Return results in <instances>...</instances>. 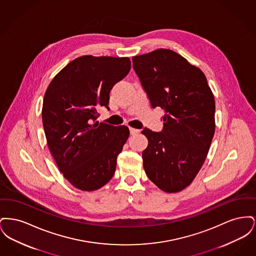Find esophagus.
I'll list each match as a JSON object with an SVG mask.
<instances>
[{
  "instance_id": "obj_1",
  "label": "esophagus",
  "mask_w": 256,
  "mask_h": 256,
  "mask_svg": "<svg viewBox=\"0 0 256 256\" xmlns=\"http://www.w3.org/2000/svg\"><path fill=\"white\" fill-rule=\"evenodd\" d=\"M130 132L132 135H135V134L140 132L139 130H136V128H130Z\"/></svg>"
}]
</instances>
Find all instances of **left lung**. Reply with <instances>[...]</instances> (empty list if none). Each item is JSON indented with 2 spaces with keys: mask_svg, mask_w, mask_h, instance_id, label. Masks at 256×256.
Returning <instances> with one entry per match:
<instances>
[{
  "mask_svg": "<svg viewBox=\"0 0 256 256\" xmlns=\"http://www.w3.org/2000/svg\"><path fill=\"white\" fill-rule=\"evenodd\" d=\"M134 71L152 108H161L164 128H145L142 152L148 178L159 189L176 193L202 167L215 134V100L206 76L178 52L158 49L132 58Z\"/></svg>",
  "mask_w": 256,
  "mask_h": 256,
  "instance_id": "obj_1",
  "label": "left lung"
}]
</instances>
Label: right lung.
I'll list each match as a JSON object with an SVG mask.
<instances>
[{
	"instance_id": "obj_1",
	"label": "right lung",
	"mask_w": 256,
	"mask_h": 256,
	"mask_svg": "<svg viewBox=\"0 0 256 256\" xmlns=\"http://www.w3.org/2000/svg\"><path fill=\"white\" fill-rule=\"evenodd\" d=\"M128 58L82 56L68 63L45 92L42 122L50 152L63 176L92 192L112 178L130 136L126 126L95 122L110 92L130 70Z\"/></svg>"
}]
</instances>
